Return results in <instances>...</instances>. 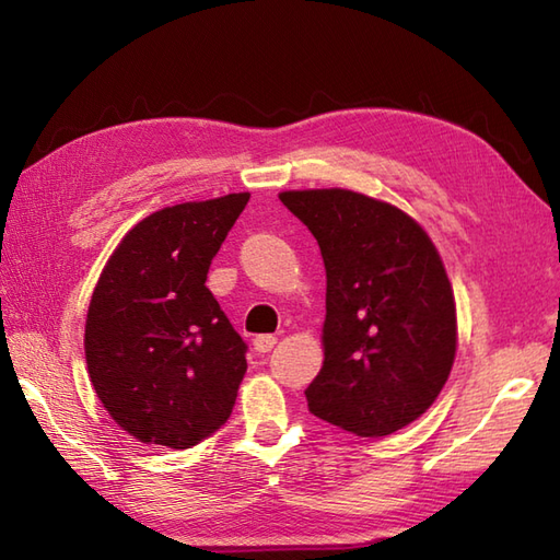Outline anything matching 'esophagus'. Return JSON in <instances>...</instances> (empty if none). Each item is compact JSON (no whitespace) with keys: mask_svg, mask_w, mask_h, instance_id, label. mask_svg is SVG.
Masks as SVG:
<instances>
[{"mask_svg":"<svg viewBox=\"0 0 560 560\" xmlns=\"http://www.w3.org/2000/svg\"><path fill=\"white\" fill-rule=\"evenodd\" d=\"M273 343H277V337L273 335H259V337H255L253 347L257 353H269L273 349Z\"/></svg>","mask_w":560,"mask_h":560,"instance_id":"1","label":"esophagus"}]
</instances>
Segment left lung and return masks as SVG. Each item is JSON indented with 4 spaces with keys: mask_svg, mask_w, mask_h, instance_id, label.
<instances>
[{
    "mask_svg": "<svg viewBox=\"0 0 560 560\" xmlns=\"http://www.w3.org/2000/svg\"><path fill=\"white\" fill-rule=\"evenodd\" d=\"M327 271L325 363L307 409L363 438L431 407L457 351L455 299L431 237L397 207L351 189L281 192Z\"/></svg>",
    "mask_w": 560,
    "mask_h": 560,
    "instance_id": "1",
    "label": "left lung"
}]
</instances>
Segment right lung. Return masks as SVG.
Masks as SVG:
<instances>
[{
    "label": "right lung",
    "instance_id": "add662e5",
    "mask_svg": "<svg viewBox=\"0 0 560 560\" xmlns=\"http://www.w3.org/2000/svg\"><path fill=\"white\" fill-rule=\"evenodd\" d=\"M249 195L165 207L105 265L86 317V365L103 407L147 445L187 450L229 421L247 343L205 287Z\"/></svg>",
    "mask_w": 560,
    "mask_h": 560
}]
</instances>
